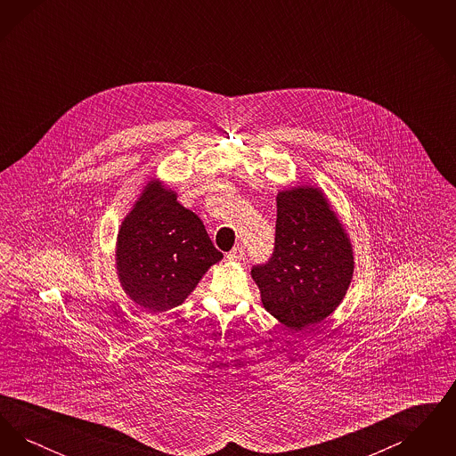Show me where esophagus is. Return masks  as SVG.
Here are the masks:
<instances>
[{"instance_id":"esophagus-1","label":"esophagus","mask_w":456,"mask_h":456,"mask_svg":"<svg viewBox=\"0 0 456 456\" xmlns=\"http://www.w3.org/2000/svg\"><path fill=\"white\" fill-rule=\"evenodd\" d=\"M244 248L242 246H238V248H234L229 255H227V260L229 261H240L244 260Z\"/></svg>"}]
</instances>
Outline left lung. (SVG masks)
<instances>
[{
  "label": "left lung",
  "mask_w": 456,
  "mask_h": 456,
  "mask_svg": "<svg viewBox=\"0 0 456 456\" xmlns=\"http://www.w3.org/2000/svg\"><path fill=\"white\" fill-rule=\"evenodd\" d=\"M352 273L354 249L325 193L279 191L273 255L251 270L263 307L296 331L318 325L346 297Z\"/></svg>",
  "instance_id": "1"
}]
</instances>
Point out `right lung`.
I'll use <instances>...</instances> for the list:
<instances>
[{"mask_svg": "<svg viewBox=\"0 0 456 456\" xmlns=\"http://www.w3.org/2000/svg\"><path fill=\"white\" fill-rule=\"evenodd\" d=\"M220 260L200 217L162 181H149L116 242L118 279L131 301L152 314L173 309Z\"/></svg>", "mask_w": 456, "mask_h": 456, "instance_id": "right-lung-1", "label": "right lung"}]
</instances>
